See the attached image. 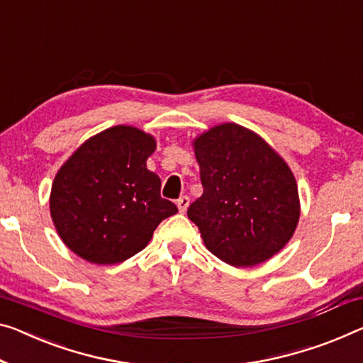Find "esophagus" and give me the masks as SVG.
Returning a JSON list of instances; mask_svg holds the SVG:
<instances>
[{"mask_svg": "<svg viewBox=\"0 0 363 363\" xmlns=\"http://www.w3.org/2000/svg\"><path fill=\"white\" fill-rule=\"evenodd\" d=\"M177 206H178V211H180V213H186V209L189 206V198L188 196H180L177 199Z\"/></svg>", "mask_w": 363, "mask_h": 363, "instance_id": "34e87169", "label": "esophagus"}]
</instances>
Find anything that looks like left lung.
Wrapping results in <instances>:
<instances>
[{
    "label": "left lung",
    "mask_w": 363,
    "mask_h": 363,
    "mask_svg": "<svg viewBox=\"0 0 363 363\" xmlns=\"http://www.w3.org/2000/svg\"><path fill=\"white\" fill-rule=\"evenodd\" d=\"M203 194L188 208L206 248L233 267L264 263L289 243L300 219L291 167L263 138L220 123L193 139Z\"/></svg>",
    "instance_id": "obj_1"
}]
</instances>
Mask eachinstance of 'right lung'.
<instances>
[{"label":"right lung","instance_id":"1","mask_svg":"<svg viewBox=\"0 0 363 363\" xmlns=\"http://www.w3.org/2000/svg\"><path fill=\"white\" fill-rule=\"evenodd\" d=\"M155 138L118 125L89 138L55 175L50 214L72 253L116 264L147 247L177 206L160 196V178L146 167Z\"/></svg>","mask_w":363,"mask_h":363}]
</instances>
